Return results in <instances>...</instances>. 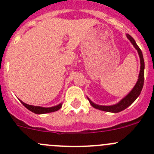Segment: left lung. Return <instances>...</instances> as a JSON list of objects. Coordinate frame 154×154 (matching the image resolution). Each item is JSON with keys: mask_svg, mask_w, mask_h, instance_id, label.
Returning <instances> with one entry per match:
<instances>
[{"mask_svg": "<svg viewBox=\"0 0 154 154\" xmlns=\"http://www.w3.org/2000/svg\"><path fill=\"white\" fill-rule=\"evenodd\" d=\"M127 37L128 38V39L130 41L131 43L133 45V46L135 47V49L137 50L138 54L140 57V64H141V66H140V72L139 75H138V81H137L136 84H135V85L134 86V88L132 89V91H131L125 97H124L119 103H118L117 104L112 105V106H100V105L95 104V103H93V102L88 97V100H89L91 106L94 108H95V109H99V110L104 111V112H112V113H118V112H121V111L124 110V109H127V107H129V106H130L137 98H138V96L141 94V90H142L144 80V61L142 52H141V49H140L139 47L138 46V45H137L136 42H135V39H134L130 35L127 34Z\"/></svg>", "mask_w": 154, "mask_h": 154, "instance_id": "left-lung-1", "label": "left lung"}]
</instances>
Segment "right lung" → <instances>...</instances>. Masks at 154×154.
<instances>
[{"label": "right lung", "mask_w": 154, "mask_h": 154, "mask_svg": "<svg viewBox=\"0 0 154 154\" xmlns=\"http://www.w3.org/2000/svg\"><path fill=\"white\" fill-rule=\"evenodd\" d=\"M21 103L23 104V106L25 108H27L28 110H30V112H33L35 114H38V115H40V114H46V113H50V112H54L56 111L59 110L60 108L62 107V103H60L57 106H52V107H41V106H31V105L26 104V103L22 102V100H20Z\"/></svg>", "instance_id": "add662e5"}]
</instances>
